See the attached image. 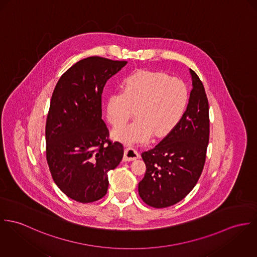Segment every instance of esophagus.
Wrapping results in <instances>:
<instances>
[{"label":"esophagus","instance_id":"esophagus-1","mask_svg":"<svg viewBox=\"0 0 257 257\" xmlns=\"http://www.w3.org/2000/svg\"><path fill=\"white\" fill-rule=\"evenodd\" d=\"M139 158V155L138 153L133 149V148H126L125 151H124V157H123V160L125 162H131V161H135Z\"/></svg>","mask_w":257,"mask_h":257}]
</instances>
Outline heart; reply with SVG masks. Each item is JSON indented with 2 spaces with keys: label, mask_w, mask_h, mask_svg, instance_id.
I'll use <instances>...</instances> for the list:
<instances>
[{
  "label": "heart",
  "mask_w": 257,
  "mask_h": 257,
  "mask_svg": "<svg viewBox=\"0 0 257 257\" xmlns=\"http://www.w3.org/2000/svg\"><path fill=\"white\" fill-rule=\"evenodd\" d=\"M188 89L176 78L161 72L139 70L127 76L121 91L112 92L106 102V117L118 126L126 123L136 110L137 119L112 132L122 142H142L154 133L165 136L180 122L188 104Z\"/></svg>",
  "instance_id": "obj_1"
}]
</instances>
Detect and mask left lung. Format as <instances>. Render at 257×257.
I'll list each match as a JSON object with an SVG mask.
<instances>
[{
	"label": "left lung",
	"mask_w": 257,
	"mask_h": 257,
	"mask_svg": "<svg viewBox=\"0 0 257 257\" xmlns=\"http://www.w3.org/2000/svg\"><path fill=\"white\" fill-rule=\"evenodd\" d=\"M192 89L176 127L154 149L141 154L147 171L139 182L143 201L166 208L183 199L196 185L209 143V104L202 82L189 69Z\"/></svg>",
	"instance_id": "obj_1"
}]
</instances>
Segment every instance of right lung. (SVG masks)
I'll list each match as a JSON object with an SVG mask.
<instances>
[{"label":"right lung","mask_w":257,"mask_h":257,"mask_svg":"<svg viewBox=\"0 0 257 257\" xmlns=\"http://www.w3.org/2000/svg\"><path fill=\"white\" fill-rule=\"evenodd\" d=\"M126 61L83 59L67 70L54 88L47 115L46 159L59 189L71 199L90 203L108 188V171L123 158V146L111 142L101 119L106 82Z\"/></svg>","instance_id":"right-lung-1"}]
</instances>
